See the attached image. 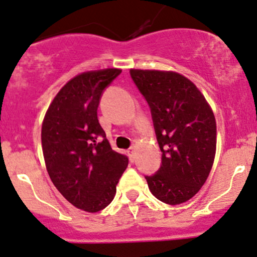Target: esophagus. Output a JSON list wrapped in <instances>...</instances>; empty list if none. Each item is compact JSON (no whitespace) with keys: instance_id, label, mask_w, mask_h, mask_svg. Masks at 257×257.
Listing matches in <instances>:
<instances>
[{"instance_id":"1","label":"esophagus","mask_w":257,"mask_h":257,"mask_svg":"<svg viewBox=\"0 0 257 257\" xmlns=\"http://www.w3.org/2000/svg\"><path fill=\"white\" fill-rule=\"evenodd\" d=\"M127 153H128L130 160L134 161V159H135V148H130L128 151H127Z\"/></svg>"}]
</instances>
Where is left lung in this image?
Here are the masks:
<instances>
[{"label": "left lung", "instance_id": "obj_1", "mask_svg": "<svg viewBox=\"0 0 257 257\" xmlns=\"http://www.w3.org/2000/svg\"><path fill=\"white\" fill-rule=\"evenodd\" d=\"M132 81L151 108L161 165L146 176L152 194L177 205L205 183L216 153V121L197 86L172 71L130 70Z\"/></svg>", "mask_w": 257, "mask_h": 257}]
</instances>
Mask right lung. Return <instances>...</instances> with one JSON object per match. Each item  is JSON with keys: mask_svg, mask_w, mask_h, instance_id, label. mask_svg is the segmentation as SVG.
I'll list each match as a JSON object with an SVG mask.
<instances>
[{"mask_svg": "<svg viewBox=\"0 0 257 257\" xmlns=\"http://www.w3.org/2000/svg\"><path fill=\"white\" fill-rule=\"evenodd\" d=\"M120 69L87 71L58 92L42 123L41 141L52 182L69 203L88 212L114 199L128 158L111 149L97 116L103 92Z\"/></svg>", "mask_w": 257, "mask_h": 257, "instance_id": "right-lung-1", "label": "right lung"}]
</instances>
